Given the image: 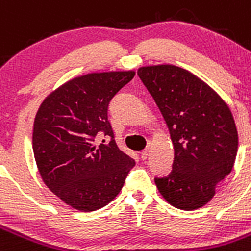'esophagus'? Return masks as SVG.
<instances>
[{
  "label": "esophagus",
  "instance_id": "esophagus-1",
  "mask_svg": "<svg viewBox=\"0 0 251 251\" xmlns=\"http://www.w3.org/2000/svg\"><path fill=\"white\" fill-rule=\"evenodd\" d=\"M147 157H148V151H147V149H146V151H142V153H141L142 160H146Z\"/></svg>",
  "mask_w": 251,
  "mask_h": 251
}]
</instances>
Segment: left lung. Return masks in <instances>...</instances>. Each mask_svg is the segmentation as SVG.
Here are the masks:
<instances>
[{"label": "left lung", "mask_w": 251, "mask_h": 251, "mask_svg": "<svg viewBox=\"0 0 251 251\" xmlns=\"http://www.w3.org/2000/svg\"><path fill=\"white\" fill-rule=\"evenodd\" d=\"M138 75L159 108L174 146L172 172L154 181L169 204L205 205L230 173L238 151L231 112L208 84L171 64L142 67Z\"/></svg>", "instance_id": "8db88e82"}]
</instances>
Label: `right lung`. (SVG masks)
Returning a JSON list of instances; mask_svg holds the SVG:
<instances>
[{
    "instance_id": "1",
    "label": "right lung",
    "mask_w": 251,
    "mask_h": 251,
    "mask_svg": "<svg viewBox=\"0 0 251 251\" xmlns=\"http://www.w3.org/2000/svg\"><path fill=\"white\" fill-rule=\"evenodd\" d=\"M134 72L91 73L50 94L33 124L34 159L45 184L67 205L94 211L121 192L134 160L118 148L108 121L112 98ZM110 142L95 146L98 136Z\"/></svg>"
}]
</instances>
